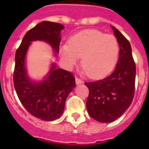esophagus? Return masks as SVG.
Segmentation results:
<instances>
[{"label":"esophagus","mask_w":149,"mask_h":149,"mask_svg":"<svg viewBox=\"0 0 149 149\" xmlns=\"http://www.w3.org/2000/svg\"><path fill=\"white\" fill-rule=\"evenodd\" d=\"M81 83H83V81H81L80 78H78L76 77V84H81Z\"/></svg>","instance_id":"obj_1"}]
</instances>
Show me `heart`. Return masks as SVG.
Masks as SVG:
<instances>
[{"instance_id": "heart-1", "label": "heart", "mask_w": 149, "mask_h": 149, "mask_svg": "<svg viewBox=\"0 0 149 149\" xmlns=\"http://www.w3.org/2000/svg\"><path fill=\"white\" fill-rule=\"evenodd\" d=\"M67 67L76 65L82 56L84 71L92 78H101L112 71L117 61L119 45L114 36L97 29L81 31L69 39L61 49Z\"/></svg>"}]
</instances>
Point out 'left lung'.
<instances>
[{
    "mask_svg": "<svg viewBox=\"0 0 149 149\" xmlns=\"http://www.w3.org/2000/svg\"><path fill=\"white\" fill-rule=\"evenodd\" d=\"M120 46V56L115 70L108 77L85 82L89 90L86 101L88 114L102 123L115 120L130 106L135 93L136 64L130 43L112 26Z\"/></svg>",
    "mask_w": 149,
    "mask_h": 149,
    "instance_id": "1",
    "label": "left lung"
}]
</instances>
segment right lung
<instances>
[{
    "label": "right lung",
    "instance_id": "obj_1",
    "mask_svg": "<svg viewBox=\"0 0 149 149\" xmlns=\"http://www.w3.org/2000/svg\"><path fill=\"white\" fill-rule=\"evenodd\" d=\"M63 29L59 23L40 22L25 33L15 55L13 84L18 98L30 114L46 121L61 117L66 98L76 86L75 77L71 72L56 68L53 64L45 81L32 82L26 73L25 55L31 41L37 40L48 42L58 52Z\"/></svg>",
    "mask_w": 149,
    "mask_h": 149
}]
</instances>
